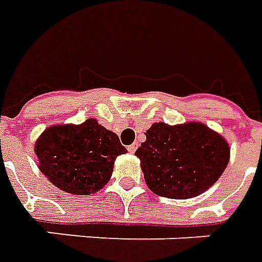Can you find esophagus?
I'll use <instances>...</instances> for the list:
<instances>
[{"mask_svg": "<svg viewBox=\"0 0 262 262\" xmlns=\"http://www.w3.org/2000/svg\"><path fill=\"white\" fill-rule=\"evenodd\" d=\"M136 149H138V143H133V145L127 146V150H129L130 154H135V152H136Z\"/></svg>", "mask_w": 262, "mask_h": 262, "instance_id": "1", "label": "esophagus"}]
</instances>
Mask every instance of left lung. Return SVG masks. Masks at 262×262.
Instances as JSON below:
<instances>
[{
  "label": "left lung",
  "instance_id": "left-lung-1",
  "mask_svg": "<svg viewBox=\"0 0 262 262\" xmlns=\"http://www.w3.org/2000/svg\"><path fill=\"white\" fill-rule=\"evenodd\" d=\"M136 150L146 185L165 198H195L220 179L229 162L225 138L201 122L154 123Z\"/></svg>",
  "mask_w": 262,
  "mask_h": 262
}]
</instances>
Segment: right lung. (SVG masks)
I'll use <instances>...</instances> for the list:
<instances>
[{
    "instance_id": "obj_1",
    "label": "right lung",
    "mask_w": 262,
    "mask_h": 262,
    "mask_svg": "<svg viewBox=\"0 0 262 262\" xmlns=\"http://www.w3.org/2000/svg\"><path fill=\"white\" fill-rule=\"evenodd\" d=\"M119 136L96 119L80 124H53L38 136V169L58 189L90 195L110 181L115 161L126 154Z\"/></svg>"
}]
</instances>
